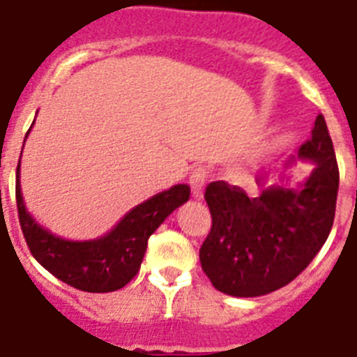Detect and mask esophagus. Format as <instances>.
<instances>
[{"label": "esophagus", "instance_id": "1", "mask_svg": "<svg viewBox=\"0 0 357 357\" xmlns=\"http://www.w3.org/2000/svg\"><path fill=\"white\" fill-rule=\"evenodd\" d=\"M206 178H208V169L202 166L195 167L190 175V188L191 193L195 199H202L204 195V185H206Z\"/></svg>", "mask_w": 357, "mask_h": 357}]
</instances>
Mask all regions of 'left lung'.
<instances>
[{"instance_id":"left-lung-1","label":"left lung","mask_w":357,"mask_h":357,"mask_svg":"<svg viewBox=\"0 0 357 357\" xmlns=\"http://www.w3.org/2000/svg\"><path fill=\"white\" fill-rule=\"evenodd\" d=\"M299 158L316 164L305 184L264 185L257 178V197L225 181L206 188L211 229L199 257L222 294L257 297L287 287L325 244L334 225L340 169L323 114L299 147Z\"/></svg>"}]
</instances>
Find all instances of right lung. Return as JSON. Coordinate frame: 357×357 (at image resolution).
<instances>
[{"instance_id":"right-lung-1","label":"right lung","mask_w":357,"mask_h":357,"mask_svg":"<svg viewBox=\"0 0 357 357\" xmlns=\"http://www.w3.org/2000/svg\"><path fill=\"white\" fill-rule=\"evenodd\" d=\"M188 199L190 185L176 184L135 206L104 237L94 241H67L38 225L26 211L20 185V164L16 169L17 217L31 253L54 278L73 288L93 294H105L126 287L140 270L147 238L166 220L167 215H172Z\"/></svg>"}]
</instances>
